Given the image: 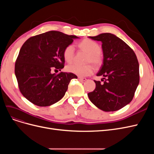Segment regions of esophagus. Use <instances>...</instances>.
<instances>
[{"instance_id":"obj_1","label":"esophagus","mask_w":154,"mask_h":154,"mask_svg":"<svg viewBox=\"0 0 154 154\" xmlns=\"http://www.w3.org/2000/svg\"><path fill=\"white\" fill-rule=\"evenodd\" d=\"M78 80H80V81H83V82H84V81H85V80H87V79L85 78H82V77H80V76H78Z\"/></svg>"}]
</instances>
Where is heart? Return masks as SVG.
Masks as SVG:
<instances>
[{
    "label": "heart",
    "mask_w": 154,
    "mask_h": 154,
    "mask_svg": "<svg viewBox=\"0 0 154 154\" xmlns=\"http://www.w3.org/2000/svg\"><path fill=\"white\" fill-rule=\"evenodd\" d=\"M78 47L82 50L86 51L88 54L85 58V63H92L96 67H99L103 63V55L100 51V45L96 42L86 38L78 44ZM75 49L74 45L70 44L67 45L63 51L64 60L68 63L73 61ZM67 71L76 74L80 77H85L91 75L94 71V67L91 63L85 65L71 64L66 67Z\"/></svg>",
    "instance_id": "b5f03b06"
}]
</instances>
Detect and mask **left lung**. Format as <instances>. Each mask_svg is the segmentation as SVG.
I'll return each instance as SVG.
<instances>
[{
    "instance_id": "1",
    "label": "left lung",
    "mask_w": 154,
    "mask_h": 154,
    "mask_svg": "<svg viewBox=\"0 0 154 154\" xmlns=\"http://www.w3.org/2000/svg\"><path fill=\"white\" fill-rule=\"evenodd\" d=\"M89 38L102 42L103 65L97 76L104 78L101 79L103 83L94 80L96 88L88 96L102 110H118L132 100L139 85L137 57L124 41L113 34L101 33Z\"/></svg>"
}]
</instances>
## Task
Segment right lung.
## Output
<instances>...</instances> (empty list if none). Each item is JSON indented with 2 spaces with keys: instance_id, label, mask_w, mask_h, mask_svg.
<instances>
[{
  "instance_id": "obj_1",
  "label": "right lung",
  "mask_w": 154,
  "mask_h": 154,
  "mask_svg": "<svg viewBox=\"0 0 154 154\" xmlns=\"http://www.w3.org/2000/svg\"><path fill=\"white\" fill-rule=\"evenodd\" d=\"M75 35L50 31L27 39L17 58L15 73L22 94L32 103L47 106L64 96L70 82L77 76L71 72L52 74L64 67L63 51Z\"/></svg>"
}]
</instances>
